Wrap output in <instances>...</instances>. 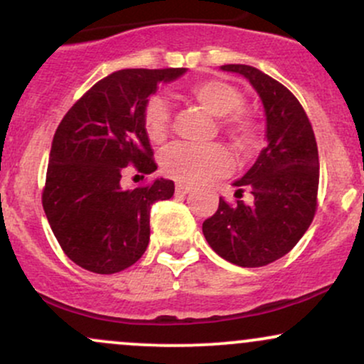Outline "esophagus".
I'll list each match as a JSON object with an SVG mask.
<instances>
[{
    "instance_id": "1",
    "label": "esophagus",
    "mask_w": 364,
    "mask_h": 364,
    "mask_svg": "<svg viewBox=\"0 0 364 364\" xmlns=\"http://www.w3.org/2000/svg\"><path fill=\"white\" fill-rule=\"evenodd\" d=\"M190 190H191V185H188V183H176V193L178 195H186Z\"/></svg>"
}]
</instances>
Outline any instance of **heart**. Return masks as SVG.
Here are the masks:
<instances>
[{"instance_id": "obj_1", "label": "heart", "mask_w": 364, "mask_h": 364, "mask_svg": "<svg viewBox=\"0 0 364 364\" xmlns=\"http://www.w3.org/2000/svg\"><path fill=\"white\" fill-rule=\"evenodd\" d=\"M188 95L203 109L220 116V127L241 152H252L257 147V123L248 112L240 109L243 106V95L224 80H200L188 87ZM171 111L169 104L161 95L149 99L144 109L145 133L154 144H161L169 133ZM162 171L178 181L198 183L203 179L223 174L231 166V156L228 149L219 144L188 145L174 144L166 149L161 156Z\"/></svg>"}]
</instances>
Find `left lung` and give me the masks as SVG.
I'll use <instances>...</instances> for the list:
<instances>
[{
	"label": "left lung",
	"mask_w": 364,
	"mask_h": 364,
	"mask_svg": "<svg viewBox=\"0 0 364 364\" xmlns=\"http://www.w3.org/2000/svg\"><path fill=\"white\" fill-rule=\"evenodd\" d=\"M224 72L248 78L258 92L267 116V147L253 168L237 179L236 198L203 223V236L224 260L240 267H263L289 253L310 228L318 205L320 162L315 133L292 92L248 65H224Z\"/></svg>",
	"instance_id": "1"
}]
</instances>
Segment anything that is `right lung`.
Segmentation results:
<instances>
[{
	"mask_svg": "<svg viewBox=\"0 0 364 364\" xmlns=\"http://www.w3.org/2000/svg\"><path fill=\"white\" fill-rule=\"evenodd\" d=\"M186 68H127L107 75L70 107L54 133L43 207L70 260L95 274H116L145 253L150 207L174 193L171 179L123 190L127 166L157 169L144 109L159 82Z\"/></svg>",
	"mask_w": 364,
	"mask_h": 364,
	"instance_id": "right-lung-1",
	"label": "right lung"
}]
</instances>
